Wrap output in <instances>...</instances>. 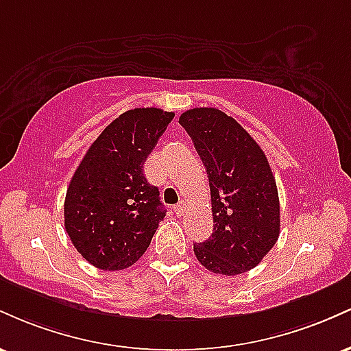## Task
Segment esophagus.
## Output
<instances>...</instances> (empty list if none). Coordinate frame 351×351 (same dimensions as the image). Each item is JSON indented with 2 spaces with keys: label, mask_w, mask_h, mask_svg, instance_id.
I'll return each instance as SVG.
<instances>
[{
  "label": "esophagus",
  "mask_w": 351,
  "mask_h": 351,
  "mask_svg": "<svg viewBox=\"0 0 351 351\" xmlns=\"http://www.w3.org/2000/svg\"><path fill=\"white\" fill-rule=\"evenodd\" d=\"M184 208H186V203H184V201H180L178 204H175V208H173V209H175L176 215L181 216L184 213Z\"/></svg>",
  "instance_id": "1"
}]
</instances>
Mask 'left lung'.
Segmentation results:
<instances>
[{
	"label": "left lung",
	"instance_id": "8db88e82",
	"mask_svg": "<svg viewBox=\"0 0 351 351\" xmlns=\"http://www.w3.org/2000/svg\"><path fill=\"white\" fill-rule=\"evenodd\" d=\"M206 168L215 229L193 245L208 271L237 276L256 267L280 232L277 184L263 148L219 108H191L180 117Z\"/></svg>",
	"mask_w": 351,
	"mask_h": 351
}]
</instances>
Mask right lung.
Returning <instances> with one entry per match:
<instances>
[{"instance_id": "1", "label": "right lung", "mask_w": 351, "mask_h": 351, "mask_svg": "<svg viewBox=\"0 0 351 351\" xmlns=\"http://www.w3.org/2000/svg\"><path fill=\"white\" fill-rule=\"evenodd\" d=\"M175 114L162 108L123 112L90 145L64 201V226L87 263L102 271L135 264L165 217L158 188L143 175Z\"/></svg>"}]
</instances>
